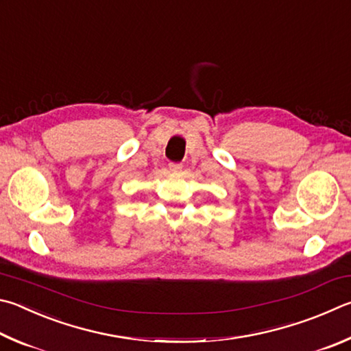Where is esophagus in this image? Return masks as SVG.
Instances as JSON below:
<instances>
[{"instance_id": "1", "label": "esophagus", "mask_w": 351, "mask_h": 351, "mask_svg": "<svg viewBox=\"0 0 351 351\" xmlns=\"http://www.w3.org/2000/svg\"><path fill=\"white\" fill-rule=\"evenodd\" d=\"M169 169H170L171 171H181L182 165H181L180 162H170V164H169Z\"/></svg>"}]
</instances>
